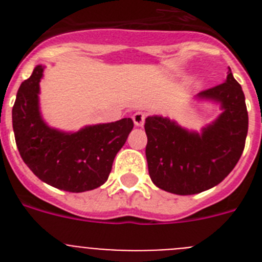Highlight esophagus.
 <instances>
[{"label":"esophagus","instance_id":"1","mask_svg":"<svg viewBox=\"0 0 262 262\" xmlns=\"http://www.w3.org/2000/svg\"><path fill=\"white\" fill-rule=\"evenodd\" d=\"M133 119H134V123H135V126L143 127V124H144V122H145V114L144 113H140V111H138V113H135V114L133 115Z\"/></svg>","mask_w":262,"mask_h":262}]
</instances>
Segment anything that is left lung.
<instances>
[{"mask_svg":"<svg viewBox=\"0 0 262 262\" xmlns=\"http://www.w3.org/2000/svg\"><path fill=\"white\" fill-rule=\"evenodd\" d=\"M196 98L221 103L222 114L202 129L190 133L169 118L145 119L148 172L157 187L191 195L221 184L239 161L248 134V111L240 84L231 69L226 82L201 92Z\"/></svg>","mask_w":262,"mask_h":262,"instance_id":"8db88e82","label":"left lung"}]
</instances>
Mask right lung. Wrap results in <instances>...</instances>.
<instances>
[{"label":"right lung","instance_id":"obj_1","mask_svg":"<svg viewBox=\"0 0 262 262\" xmlns=\"http://www.w3.org/2000/svg\"><path fill=\"white\" fill-rule=\"evenodd\" d=\"M43 67L20 84L13 106V129L20 157L32 173L60 190L82 193L107 181L118 151L131 133V118L88 126L77 133L51 128L39 111Z\"/></svg>","mask_w":262,"mask_h":262}]
</instances>
